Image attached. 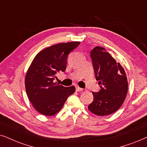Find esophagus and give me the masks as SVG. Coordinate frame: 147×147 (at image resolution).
I'll use <instances>...</instances> for the list:
<instances>
[{"label":"esophagus","mask_w":147,"mask_h":147,"mask_svg":"<svg viewBox=\"0 0 147 147\" xmlns=\"http://www.w3.org/2000/svg\"><path fill=\"white\" fill-rule=\"evenodd\" d=\"M83 89H82V88L78 87V86L76 87V91H83Z\"/></svg>","instance_id":"esophagus-1"}]
</instances>
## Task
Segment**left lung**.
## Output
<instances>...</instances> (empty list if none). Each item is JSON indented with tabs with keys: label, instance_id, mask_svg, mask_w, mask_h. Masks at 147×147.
Here are the masks:
<instances>
[{
	"label": "left lung",
	"instance_id": "1",
	"mask_svg": "<svg viewBox=\"0 0 147 147\" xmlns=\"http://www.w3.org/2000/svg\"><path fill=\"white\" fill-rule=\"evenodd\" d=\"M95 78L101 90L93 92V101L88 109L97 116H107L121 107L128 93V81L124 69L103 47L91 52Z\"/></svg>",
	"mask_w": 147,
	"mask_h": 147
}]
</instances>
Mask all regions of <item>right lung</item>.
<instances>
[{
    "mask_svg": "<svg viewBox=\"0 0 147 147\" xmlns=\"http://www.w3.org/2000/svg\"><path fill=\"white\" fill-rule=\"evenodd\" d=\"M79 44V42H72L54 45L41 51L33 60L25 75V85L29 101L39 113L54 116L75 93L74 86L65 87L53 81L57 72L65 71L68 54Z\"/></svg>",
    "mask_w": 147,
    "mask_h": 147,
    "instance_id": "right-lung-1",
    "label": "right lung"
}]
</instances>
